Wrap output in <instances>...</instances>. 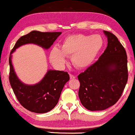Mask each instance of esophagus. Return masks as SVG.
<instances>
[{
    "mask_svg": "<svg viewBox=\"0 0 135 135\" xmlns=\"http://www.w3.org/2000/svg\"><path fill=\"white\" fill-rule=\"evenodd\" d=\"M70 79H75V76L72 74H70Z\"/></svg>",
    "mask_w": 135,
    "mask_h": 135,
    "instance_id": "1",
    "label": "esophagus"
}]
</instances>
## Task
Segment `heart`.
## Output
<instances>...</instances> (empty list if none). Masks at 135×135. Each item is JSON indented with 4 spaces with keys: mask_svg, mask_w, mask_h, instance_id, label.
<instances>
[{
    "mask_svg": "<svg viewBox=\"0 0 135 135\" xmlns=\"http://www.w3.org/2000/svg\"><path fill=\"white\" fill-rule=\"evenodd\" d=\"M103 45L100 35H70L64 40L61 49L56 46L52 49L50 60L54 66L62 69L66 63V56H72L73 64L79 69H84L94 62Z\"/></svg>",
    "mask_w": 135,
    "mask_h": 135,
    "instance_id": "heart-1",
    "label": "heart"
}]
</instances>
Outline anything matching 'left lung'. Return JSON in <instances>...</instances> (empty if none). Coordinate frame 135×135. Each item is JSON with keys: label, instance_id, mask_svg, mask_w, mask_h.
Instances as JSON below:
<instances>
[{"label": "left lung", "instance_id": "obj_1", "mask_svg": "<svg viewBox=\"0 0 135 135\" xmlns=\"http://www.w3.org/2000/svg\"><path fill=\"white\" fill-rule=\"evenodd\" d=\"M108 46L99 60L78 75L79 97L84 107L100 111L120 98L128 79L126 52L113 33L104 31Z\"/></svg>", "mask_w": 135, "mask_h": 135}]
</instances>
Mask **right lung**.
<instances>
[{"instance_id": "obj_1", "label": "right lung", "mask_w": 135, "mask_h": 135, "mask_svg": "<svg viewBox=\"0 0 135 135\" xmlns=\"http://www.w3.org/2000/svg\"><path fill=\"white\" fill-rule=\"evenodd\" d=\"M61 34V32H40L32 31L18 40L9 58V80L16 97L23 108L37 113H44L52 109L58 103L63 86L70 79L67 72L49 70L40 82L35 85L22 83L16 75L11 54L20 46L35 44L43 48H49Z\"/></svg>"}]
</instances>
